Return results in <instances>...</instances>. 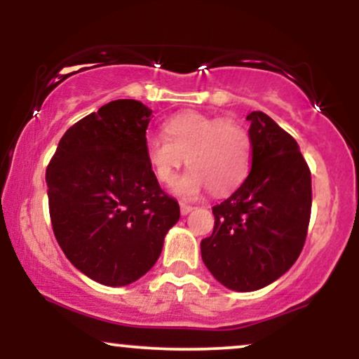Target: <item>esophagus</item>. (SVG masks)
Listing matches in <instances>:
<instances>
[{"instance_id":"34e87169","label":"esophagus","mask_w":359,"mask_h":359,"mask_svg":"<svg viewBox=\"0 0 359 359\" xmlns=\"http://www.w3.org/2000/svg\"><path fill=\"white\" fill-rule=\"evenodd\" d=\"M192 205H189V204H184V203H180V212H182L184 214V216H185V214H189V212H192Z\"/></svg>"}]
</instances>
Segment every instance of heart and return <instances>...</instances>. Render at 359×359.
<instances>
[{
	"instance_id": "b5f03b06",
	"label": "heart",
	"mask_w": 359,
	"mask_h": 359,
	"mask_svg": "<svg viewBox=\"0 0 359 359\" xmlns=\"http://www.w3.org/2000/svg\"><path fill=\"white\" fill-rule=\"evenodd\" d=\"M167 137L150 135L145 154L156 179L170 184L184 162L191 167L175 180L174 191L196 199L209 187L216 196L236 189L251 165V137L241 123L184 111L167 119Z\"/></svg>"
}]
</instances>
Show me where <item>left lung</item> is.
Segmentation results:
<instances>
[{
	"mask_svg": "<svg viewBox=\"0 0 359 359\" xmlns=\"http://www.w3.org/2000/svg\"><path fill=\"white\" fill-rule=\"evenodd\" d=\"M246 119L251 170L214 205V231L201 241L204 265L222 285L251 292L275 282L299 258L311 221V170L297 142L262 111Z\"/></svg>",
	"mask_w": 359,
	"mask_h": 359,
	"instance_id": "8db88e82",
	"label": "left lung"
}]
</instances>
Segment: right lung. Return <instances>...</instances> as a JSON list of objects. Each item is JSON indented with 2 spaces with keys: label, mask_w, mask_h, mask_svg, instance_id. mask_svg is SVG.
Returning <instances> with one entry per match:
<instances>
[{
  "label": "right lung",
  "mask_w": 359,
  "mask_h": 359,
  "mask_svg": "<svg viewBox=\"0 0 359 359\" xmlns=\"http://www.w3.org/2000/svg\"><path fill=\"white\" fill-rule=\"evenodd\" d=\"M151 109L116 100L72 125L47 167L48 211L69 262L102 285L147 273L180 209L148 163Z\"/></svg>",
  "instance_id": "add662e5"
}]
</instances>
